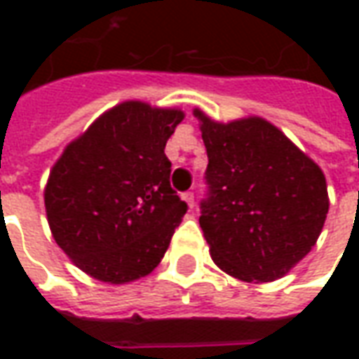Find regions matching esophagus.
<instances>
[{
  "label": "esophagus",
  "mask_w": 359,
  "mask_h": 359,
  "mask_svg": "<svg viewBox=\"0 0 359 359\" xmlns=\"http://www.w3.org/2000/svg\"><path fill=\"white\" fill-rule=\"evenodd\" d=\"M182 200L188 203V208H190V210L194 208V192H184V194H182Z\"/></svg>",
  "instance_id": "obj_1"
}]
</instances>
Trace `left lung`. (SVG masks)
I'll return each mask as SVG.
<instances>
[{
    "label": "left lung",
    "mask_w": 359,
    "mask_h": 359,
    "mask_svg": "<svg viewBox=\"0 0 359 359\" xmlns=\"http://www.w3.org/2000/svg\"><path fill=\"white\" fill-rule=\"evenodd\" d=\"M202 121L208 151L200 226L213 262L248 283H269L316 246L329 211L321 169L259 117Z\"/></svg>",
    "instance_id": "obj_1"
}]
</instances>
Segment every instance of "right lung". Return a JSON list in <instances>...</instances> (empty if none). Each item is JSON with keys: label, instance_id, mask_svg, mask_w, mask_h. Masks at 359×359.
<instances>
[{"label": "right lung", "instance_id": "right-lung-1", "mask_svg": "<svg viewBox=\"0 0 359 359\" xmlns=\"http://www.w3.org/2000/svg\"><path fill=\"white\" fill-rule=\"evenodd\" d=\"M182 111L125 102L71 142L53 165L46 211L59 248L90 277L123 285L148 275L188 205L171 188L165 144Z\"/></svg>", "mask_w": 359, "mask_h": 359}]
</instances>
